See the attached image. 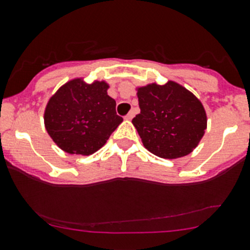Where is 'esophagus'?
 Segmentation results:
<instances>
[{
	"instance_id": "obj_1",
	"label": "esophagus",
	"mask_w": 250,
	"mask_h": 250,
	"mask_svg": "<svg viewBox=\"0 0 250 250\" xmlns=\"http://www.w3.org/2000/svg\"><path fill=\"white\" fill-rule=\"evenodd\" d=\"M133 117H134V112H133V111H130V112L128 113V115L125 116V120H127V121H130V120H132Z\"/></svg>"
}]
</instances>
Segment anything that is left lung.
<instances>
[{
	"mask_svg": "<svg viewBox=\"0 0 250 250\" xmlns=\"http://www.w3.org/2000/svg\"><path fill=\"white\" fill-rule=\"evenodd\" d=\"M140 113L132 120L143 145L162 159L189 155L208 127L202 101L173 81L137 86Z\"/></svg>",
	"mask_w": 250,
	"mask_h": 250,
	"instance_id": "8db88e82",
	"label": "left lung"
}]
</instances>
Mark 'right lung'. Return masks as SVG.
<instances>
[{
    "label": "right lung",
    "instance_id": "add662e5",
    "mask_svg": "<svg viewBox=\"0 0 250 250\" xmlns=\"http://www.w3.org/2000/svg\"><path fill=\"white\" fill-rule=\"evenodd\" d=\"M110 84L85 77L61 85L43 111L47 134L61 150L71 155H91L106 144L123 118L116 101L107 95Z\"/></svg>",
    "mask_w": 250,
    "mask_h": 250
}]
</instances>
